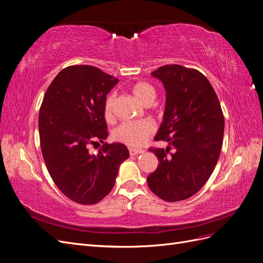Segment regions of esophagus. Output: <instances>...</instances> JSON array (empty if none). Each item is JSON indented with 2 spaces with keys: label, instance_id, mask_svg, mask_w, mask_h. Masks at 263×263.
Segmentation results:
<instances>
[{
  "label": "esophagus",
  "instance_id": "obj_1",
  "mask_svg": "<svg viewBox=\"0 0 263 263\" xmlns=\"http://www.w3.org/2000/svg\"><path fill=\"white\" fill-rule=\"evenodd\" d=\"M142 153H144V150H142V149H136V148L129 149L130 156H136V155H139V154H142Z\"/></svg>",
  "mask_w": 263,
  "mask_h": 263
}]
</instances>
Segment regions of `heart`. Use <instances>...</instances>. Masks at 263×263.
<instances>
[{
    "label": "heart",
    "mask_w": 263,
    "mask_h": 263,
    "mask_svg": "<svg viewBox=\"0 0 263 263\" xmlns=\"http://www.w3.org/2000/svg\"><path fill=\"white\" fill-rule=\"evenodd\" d=\"M132 93L141 104L150 105L156 99V91L153 85L147 82H137L132 85ZM115 102V94H109L104 103V116L109 119L113 116V108ZM154 124L149 121H135L124 122L119 125L114 132V136L117 140L124 144L138 147L145 144L147 138L154 133Z\"/></svg>",
    "instance_id": "obj_1"
}]
</instances>
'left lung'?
<instances>
[{"instance_id":"8db88e82","label":"left lung","mask_w":263,"mask_h":263,"mask_svg":"<svg viewBox=\"0 0 263 263\" xmlns=\"http://www.w3.org/2000/svg\"><path fill=\"white\" fill-rule=\"evenodd\" d=\"M151 76L163 83L166 95L155 139L169 146L149 149L159 164L147 178L148 186L163 201H183L198 192L215 169L224 137V115L212 84L200 71L166 65Z\"/></svg>"}]
</instances>
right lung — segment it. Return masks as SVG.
<instances>
[{
    "instance_id": "obj_1",
    "label": "right lung",
    "mask_w": 263,
    "mask_h": 263,
    "mask_svg": "<svg viewBox=\"0 0 263 263\" xmlns=\"http://www.w3.org/2000/svg\"><path fill=\"white\" fill-rule=\"evenodd\" d=\"M118 82L92 66H70L48 86L39 109V138L54 184L70 200L92 205L113 189L118 168L128 159L127 147L106 144V94ZM102 142L98 155L90 144Z\"/></svg>"
}]
</instances>
